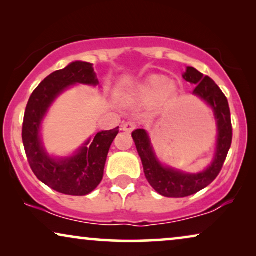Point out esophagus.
Returning a JSON list of instances; mask_svg holds the SVG:
<instances>
[{
  "label": "esophagus",
  "instance_id": "34e87169",
  "mask_svg": "<svg viewBox=\"0 0 256 256\" xmlns=\"http://www.w3.org/2000/svg\"><path fill=\"white\" fill-rule=\"evenodd\" d=\"M135 128H136L135 122L129 121V122H126V124H122V130H124V132H132Z\"/></svg>",
  "mask_w": 256,
  "mask_h": 256
}]
</instances>
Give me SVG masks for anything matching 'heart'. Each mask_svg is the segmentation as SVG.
<instances>
[{"label": "heart", "instance_id": "1", "mask_svg": "<svg viewBox=\"0 0 256 256\" xmlns=\"http://www.w3.org/2000/svg\"><path fill=\"white\" fill-rule=\"evenodd\" d=\"M177 90L172 82H168L164 76H152L146 79L144 82L136 86L127 99L129 101H141V102H149L155 99H158L163 102H166L176 96Z\"/></svg>", "mask_w": 256, "mask_h": 256}]
</instances>
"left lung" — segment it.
Here are the masks:
<instances>
[{
  "label": "left lung",
  "mask_w": 256,
  "mask_h": 256,
  "mask_svg": "<svg viewBox=\"0 0 256 256\" xmlns=\"http://www.w3.org/2000/svg\"><path fill=\"white\" fill-rule=\"evenodd\" d=\"M183 78L188 82L194 84V94L212 108L216 120V149L214 158L208 169L199 174H186L174 168L164 166L157 160L148 132L144 129H136L132 134L149 184L160 194L171 198L188 197L211 184L222 171L232 144V122L228 101L225 94L210 76H202V73L194 68H188Z\"/></svg>",
  "instance_id": "1"
}]
</instances>
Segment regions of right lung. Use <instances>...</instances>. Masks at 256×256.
I'll use <instances>...</instances> for the list:
<instances>
[{"label":"right lung","instance_id":"1","mask_svg":"<svg viewBox=\"0 0 256 256\" xmlns=\"http://www.w3.org/2000/svg\"><path fill=\"white\" fill-rule=\"evenodd\" d=\"M76 84L99 85L93 65L73 62L48 76L31 94L24 113L22 140L30 168L40 182L54 191L68 196H86L104 177L107 155L118 127L100 132L71 157L54 158L42 143L40 130L48 107L59 94Z\"/></svg>","mask_w":256,"mask_h":256}]
</instances>
